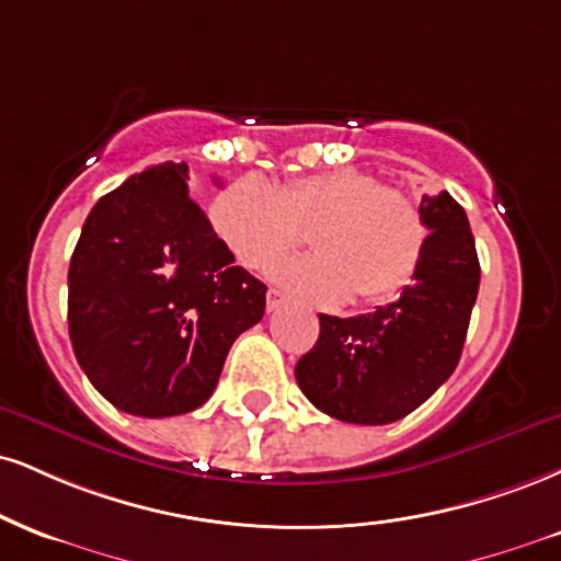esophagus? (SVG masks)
<instances>
[{
    "mask_svg": "<svg viewBox=\"0 0 561 561\" xmlns=\"http://www.w3.org/2000/svg\"><path fill=\"white\" fill-rule=\"evenodd\" d=\"M285 293H279V289H268V295H266V308L268 310H276V308H282L285 306Z\"/></svg>",
    "mask_w": 561,
    "mask_h": 561,
    "instance_id": "obj_1",
    "label": "esophagus"
}]
</instances>
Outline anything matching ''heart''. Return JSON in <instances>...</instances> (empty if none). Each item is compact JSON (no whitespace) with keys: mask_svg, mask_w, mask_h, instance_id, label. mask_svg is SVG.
Here are the masks:
<instances>
[{"mask_svg":"<svg viewBox=\"0 0 561 561\" xmlns=\"http://www.w3.org/2000/svg\"><path fill=\"white\" fill-rule=\"evenodd\" d=\"M211 227L240 266L266 274L310 232L316 255L274 279L316 306L383 302L413 282L428 242L423 208L400 187L355 167L323 170L279 187L245 178L211 204Z\"/></svg>","mask_w":561,"mask_h":561,"instance_id":"obj_1","label":"heart"}]
</instances>
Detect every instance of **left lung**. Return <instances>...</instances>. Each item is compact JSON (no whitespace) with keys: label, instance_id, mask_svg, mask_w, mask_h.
I'll use <instances>...</instances> for the list:
<instances>
[{"label":"left lung","instance_id":"left-lung-1","mask_svg":"<svg viewBox=\"0 0 561 561\" xmlns=\"http://www.w3.org/2000/svg\"><path fill=\"white\" fill-rule=\"evenodd\" d=\"M428 242L413 285L374 313H321V334L295 366L321 413L360 426L394 423L449 379L462 355L481 263L465 208L447 191L423 195Z\"/></svg>","mask_w":561,"mask_h":561}]
</instances>
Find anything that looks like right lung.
Instances as JSON below:
<instances>
[{
    "label": "right lung",
    "mask_w": 561,
    "mask_h": 561,
    "mask_svg": "<svg viewBox=\"0 0 561 561\" xmlns=\"http://www.w3.org/2000/svg\"><path fill=\"white\" fill-rule=\"evenodd\" d=\"M266 285L187 195V164L127 178L88 214L67 274L76 357L114 408L170 417L201 408L232 342L263 319Z\"/></svg>",
    "instance_id": "obj_1"
}]
</instances>
